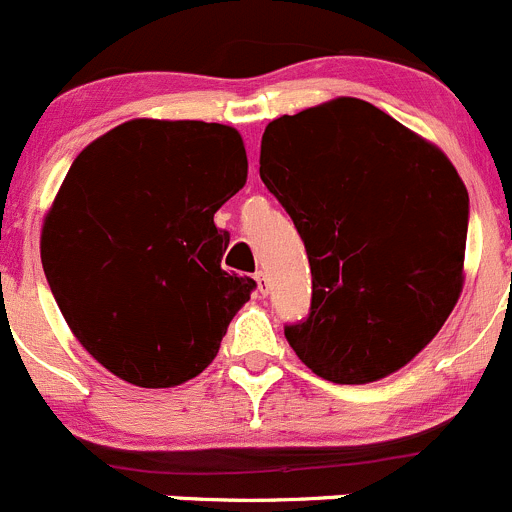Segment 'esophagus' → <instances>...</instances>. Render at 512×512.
<instances>
[{
    "mask_svg": "<svg viewBox=\"0 0 512 512\" xmlns=\"http://www.w3.org/2000/svg\"><path fill=\"white\" fill-rule=\"evenodd\" d=\"M256 288H258V293H261V296H266V293H268V278H266V273H263V271L256 273Z\"/></svg>",
    "mask_w": 512,
    "mask_h": 512,
    "instance_id": "esophagus-1",
    "label": "esophagus"
}]
</instances>
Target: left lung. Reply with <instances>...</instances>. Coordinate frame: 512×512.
<instances>
[{"label":"left lung","mask_w":512,"mask_h":512,"mask_svg":"<svg viewBox=\"0 0 512 512\" xmlns=\"http://www.w3.org/2000/svg\"><path fill=\"white\" fill-rule=\"evenodd\" d=\"M261 181L293 219L313 276L288 346L341 386L401 371L463 291L468 189L421 134L353 96L278 116Z\"/></svg>","instance_id":"1"}]
</instances>
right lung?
Wrapping results in <instances>:
<instances>
[{"instance_id":"obj_1","label":"right lung","mask_w":512,"mask_h":512,"mask_svg":"<svg viewBox=\"0 0 512 512\" xmlns=\"http://www.w3.org/2000/svg\"><path fill=\"white\" fill-rule=\"evenodd\" d=\"M226 124L131 119L91 141L42 226V266L86 351L121 381L174 388L216 358L256 281L221 268L214 214L244 189Z\"/></svg>"}]
</instances>
